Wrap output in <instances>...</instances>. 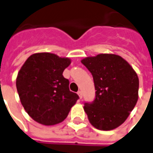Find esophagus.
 I'll list each match as a JSON object with an SVG mask.
<instances>
[{"label": "esophagus", "instance_id": "obj_1", "mask_svg": "<svg viewBox=\"0 0 153 153\" xmlns=\"http://www.w3.org/2000/svg\"><path fill=\"white\" fill-rule=\"evenodd\" d=\"M78 94H79V98H80V99H82V92L79 91V92H78Z\"/></svg>", "mask_w": 153, "mask_h": 153}]
</instances>
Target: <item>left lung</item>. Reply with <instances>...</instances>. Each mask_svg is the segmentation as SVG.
<instances>
[{
  "instance_id": "8db88e82",
  "label": "left lung",
  "mask_w": 153,
  "mask_h": 153,
  "mask_svg": "<svg viewBox=\"0 0 153 153\" xmlns=\"http://www.w3.org/2000/svg\"><path fill=\"white\" fill-rule=\"evenodd\" d=\"M81 62L92 74L96 91L94 100L84 104L89 121L99 130L116 128L137 104V74L127 61L114 54H100Z\"/></svg>"
}]
</instances>
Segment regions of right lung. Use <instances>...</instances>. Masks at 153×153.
Masks as SVG:
<instances>
[{
	"instance_id": "1",
	"label": "right lung",
	"mask_w": 153,
	"mask_h": 153,
	"mask_svg": "<svg viewBox=\"0 0 153 153\" xmlns=\"http://www.w3.org/2000/svg\"><path fill=\"white\" fill-rule=\"evenodd\" d=\"M70 64L68 58L43 52L29 56L20 68L16 82L18 94L27 114L38 123L62 122L79 98L62 75Z\"/></svg>"
}]
</instances>
